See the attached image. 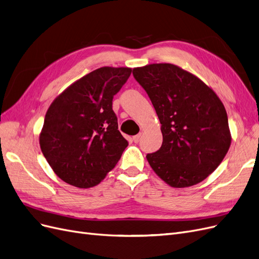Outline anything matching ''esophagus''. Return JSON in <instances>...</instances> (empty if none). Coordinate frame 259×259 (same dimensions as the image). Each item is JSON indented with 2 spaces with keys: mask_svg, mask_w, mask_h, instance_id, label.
<instances>
[{
  "mask_svg": "<svg viewBox=\"0 0 259 259\" xmlns=\"http://www.w3.org/2000/svg\"><path fill=\"white\" fill-rule=\"evenodd\" d=\"M140 138H142V134H138V135H136V136H134L133 137V140H134V143H138L139 140H140Z\"/></svg>",
  "mask_w": 259,
  "mask_h": 259,
  "instance_id": "esophagus-1",
  "label": "esophagus"
}]
</instances>
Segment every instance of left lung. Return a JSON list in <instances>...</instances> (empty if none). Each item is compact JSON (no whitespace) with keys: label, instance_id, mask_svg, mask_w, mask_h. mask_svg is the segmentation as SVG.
I'll use <instances>...</instances> for the list:
<instances>
[{"label":"left lung","instance_id":"8db88e82","mask_svg":"<svg viewBox=\"0 0 259 259\" xmlns=\"http://www.w3.org/2000/svg\"><path fill=\"white\" fill-rule=\"evenodd\" d=\"M161 123L163 143L147 154L152 169L174 188L197 185L218 167L231 136L226 109L208 86L171 64L133 70Z\"/></svg>","mask_w":259,"mask_h":259}]
</instances>
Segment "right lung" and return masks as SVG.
I'll return each mask as SVG.
<instances>
[{
	"mask_svg": "<svg viewBox=\"0 0 259 259\" xmlns=\"http://www.w3.org/2000/svg\"><path fill=\"white\" fill-rule=\"evenodd\" d=\"M131 68L94 70L62 92L46 112L41 150L60 179L77 188L98 185L128 143L117 130L112 99Z\"/></svg>",
	"mask_w": 259,
	"mask_h": 259,
	"instance_id": "1",
	"label": "right lung"
}]
</instances>
